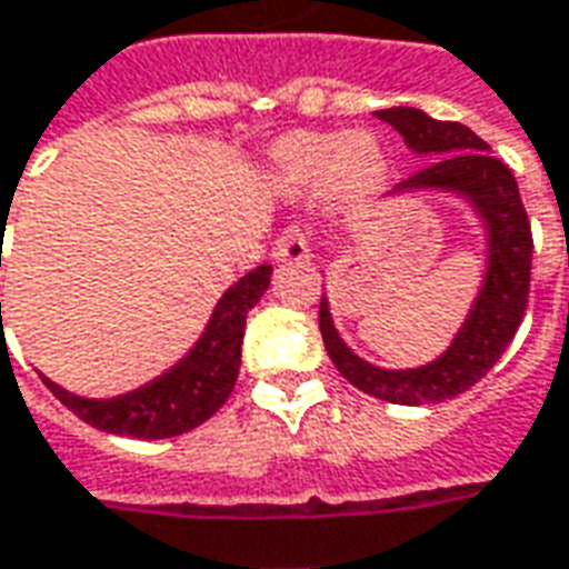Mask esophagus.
I'll list each match as a JSON object with an SVG mask.
<instances>
[{
	"label": "esophagus",
	"mask_w": 569,
	"mask_h": 569,
	"mask_svg": "<svg viewBox=\"0 0 569 569\" xmlns=\"http://www.w3.org/2000/svg\"><path fill=\"white\" fill-rule=\"evenodd\" d=\"M273 258L277 261H311V242H308V233L299 230V227H289L280 233V239L273 242Z\"/></svg>",
	"instance_id": "esophagus-1"
}]
</instances>
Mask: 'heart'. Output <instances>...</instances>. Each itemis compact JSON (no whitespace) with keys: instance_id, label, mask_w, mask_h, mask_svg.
<instances>
[{"instance_id":"b5f03b06","label":"heart","mask_w":569,"mask_h":569,"mask_svg":"<svg viewBox=\"0 0 569 569\" xmlns=\"http://www.w3.org/2000/svg\"><path fill=\"white\" fill-rule=\"evenodd\" d=\"M273 161L289 183L311 187L333 180L339 189L365 192L380 183L386 154L370 137H336V133H292L277 142Z\"/></svg>"}]
</instances>
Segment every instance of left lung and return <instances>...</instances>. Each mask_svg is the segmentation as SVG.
Returning a JSON list of instances; mask_svg holds the SVG:
<instances>
[{"label": "left lung", "instance_id": "1", "mask_svg": "<svg viewBox=\"0 0 569 569\" xmlns=\"http://www.w3.org/2000/svg\"><path fill=\"white\" fill-rule=\"evenodd\" d=\"M377 118L392 123L415 154L432 158L423 171L401 180L389 199L411 192H448L461 199L486 233V273L470 311L448 349L420 367H377L342 342L330 301L320 299V336L336 370L367 396L392 405H432L467 392L511 346L529 301L532 233L511 168L458 121H436L420 108H382Z\"/></svg>", "mask_w": 569, "mask_h": 569}]
</instances>
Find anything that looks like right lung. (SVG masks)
Wrapping results in <instances>:
<instances>
[{
    "instance_id": "add662e5",
    "label": "right lung",
    "mask_w": 569,
    "mask_h": 569,
    "mask_svg": "<svg viewBox=\"0 0 569 569\" xmlns=\"http://www.w3.org/2000/svg\"><path fill=\"white\" fill-rule=\"evenodd\" d=\"M270 264L239 277L214 305L196 346L161 377L123 396L83 398L42 377L46 389L90 427L130 439H171L202 427L230 398L242 361L246 317L268 292ZM2 308V305H0Z\"/></svg>"
}]
</instances>
